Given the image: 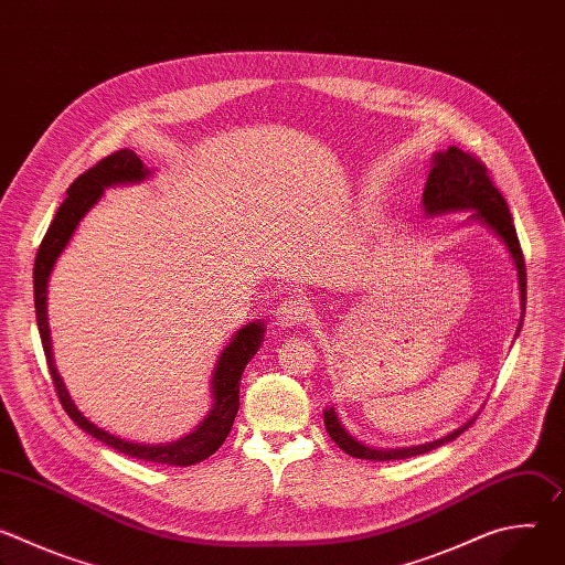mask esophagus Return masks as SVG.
<instances>
[{
    "label": "esophagus",
    "mask_w": 565,
    "mask_h": 565,
    "mask_svg": "<svg viewBox=\"0 0 565 565\" xmlns=\"http://www.w3.org/2000/svg\"><path fill=\"white\" fill-rule=\"evenodd\" d=\"M306 310H308V303L301 295H288V297H284V301H279V306L275 310L277 324L281 329H292L306 319Z\"/></svg>",
    "instance_id": "1"
}]
</instances>
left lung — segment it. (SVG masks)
<instances>
[{
    "label": "left lung",
    "instance_id": "left-lung-1",
    "mask_svg": "<svg viewBox=\"0 0 565 565\" xmlns=\"http://www.w3.org/2000/svg\"><path fill=\"white\" fill-rule=\"evenodd\" d=\"M423 207L429 216L436 214H447V212H460V210H471L469 221H478L480 225L490 227L510 253L514 266H516V277H519V292H521V324H523V315H525V259L519 246V236L516 227L512 223L510 207L503 199V194L494 188L492 179L488 177V168L480 163V160L471 153H465L458 147H449L447 151L434 153L431 160V172L425 185L423 194ZM519 324V329H521ZM519 333V331H516ZM476 418L458 427L456 431L443 436L440 440L425 443V445H414V447H397V449H380L360 443L353 438L340 423L338 412L329 407L324 412V425L329 436L335 440V445L347 451L353 458L362 460H402V458H412L427 454L436 447H443L445 443H451L458 438L467 427L473 425Z\"/></svg>",
    "mask_w": 565,
    "mask_h": 565
}]
</instances>
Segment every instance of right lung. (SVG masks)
<instances>
[{"instance_id":"obj_1","label":"right lung","mask_w":565,"mask_h":565,"mask_svg":"<svg viewBox=\"0 0 565 565\" xmlns=\"http://www.w3.org/2000/svg\"><path fill=\"white\" fill-rule=\"evenodd\" d=\"M151 172L142 166V160L131 151V149H120L114 151L111 156L103 158L100 163H96L92 170L85 174H79L68 192L60 210L55 212L53 223L49 225L42 246L35 257V268H33V295H35V317H38V329L46 355V364L57 391V397L62 402L64 412L68 418L83 429L89 436L98 438L100 443L114 447L116 451L147 460V462H160V465H177V467H190L194 462L205 460L212 456L223 440L227 438L234 416L238 412V382L241 375H244L246 364L255 358L264 342V321H250L244 329H238L230 344L223 349L218 355V362L212 373V409L203 418V423L188 434L185 438H179L174 443H163V445H142V443H131L125 438H118L100 427H96L89 418L77 412L73 405V399L55 369L53 362V347H51V333H49V317H46V286L51 270L57 262V257L64 253L66 244L71 241L77 223L83 221V216L98 203L103 192L111 185L120 183H140L149 177Z\"/></svg>"}]
</instances>
